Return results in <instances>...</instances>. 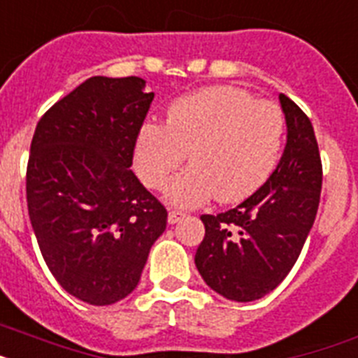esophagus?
<instances>
[{
    "label": "esophagus",
    "mask_w": 358,
    "mask_h": 358,
    "mask_svg": "<svg viewBox=\"0 0 358 358\" xmlns=\"http://www.w3.org/2000/svg\"><path fill=\"white\" fill-rule=\"evenodd\" d=\"M184 216L185 215L182 211H169V216H167V222H169L171 225H174V224H178V222L182 220Z\"/></svg>",
    "instance_id": "obj_1"
}]
</instances>
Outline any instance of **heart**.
Listing matches in <instances>:
<instances>
[{"instance_id":"1","label":"heart","mask_w":358,"mask_h":358,"mask_svg":"<svg viewBox=\"0 0 358 358\" xmlns=\"http://www.w3.org/2000/svg\"><path fill=\"white\" fill-rule=\"evenodd\" d=\"M286 120L280 107L231 85L207 87L169 107L167 123L138 131L134 165L143 184L160 189L189 151L193 164L165 187V198L196 207L215 196L242 202L266 184L278 164Z\"/></svg>"}]
</instances>
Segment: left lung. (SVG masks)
Instances as JSON below:
<instances>
[{"instance_id":"left-lung-1","label":"left lung","mask_w":358,"mask_h":358,"mask_svg":"<svg viewBox=\"0 0 358 358\" xmlns=\"http://www.w3.org/2000/svg\"><path fill=\"white\" fill-rule=\"evenodd\" d=\"M286 147L262 187L235 209L202 215L206 236L194 264L207 286L227 300L271 293L295 266L317 216L322 164L313 125L295 101L278 96Z\"/></svg>"}]
</instances>
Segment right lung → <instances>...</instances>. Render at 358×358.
Masks as SVG:
<instances>
[{
    "label": "right lung",
    "mask_w": 358,
    "mask_h": 358,
    "mask_svg": "<svg viewBox=\"0 0 358 358\" xmlns=\"http://www.w3.org/2000/svg\"><path fill=\"white\" fill-rule=\"evenodd\" d=\"M155 92L138 76H92L36 125L27 203L47 267L63 289L109 306L136 289L167 211L131 171Z\"/></svg>",
    "instance_id": "right-lung-1"
}]
</instances>
